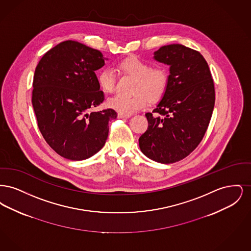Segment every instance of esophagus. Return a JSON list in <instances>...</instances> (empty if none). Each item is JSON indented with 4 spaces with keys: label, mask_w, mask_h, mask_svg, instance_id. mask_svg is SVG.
Masks as SVG:
<instances>
[{
    "label": "esophagus",
    "mask_w": 251,
    "mask_h": 251,
    "mask_svg": "<svg viewBox=\"0 0 251 251\" xmlns=\"http://www.w3.org/2000/svg\"><path fill=\"white\" fill-rule=\"evenodd\" d=\"M131 116L130 115H124L121 113H118V118L119 119H129Z\"/></svg>",
    "instance_id": "obj_1"
}]
</instances>
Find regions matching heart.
<instances>
[{
	"mask_svg": "<svg viewBox=\"0 0 251 251\" xmlns=\"http://www.w3.org/2000/svg\"><path fill=\"white\" fill-rule=\"evenodd\" d=\"M123 72L137 78L133 96L116 95L108 99L107 105L124 115L142 109L148 104V97L151 101L160 100L165 94L168 84V73L163 67H152L150 63L131 56L120 64ZM116 73L113 69H104L98 75V83L100 88L107 93H113L116 88Z\"/></svg>",
	"mask_w": 251,
	"mask_h": 251,
	"instance_id": "b5f03b06",
	"label": "heart"
}]
</instances>
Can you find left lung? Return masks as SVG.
Returning <instances> with one entry per match:
<instances>
[{
	"label": "left lung",
	"mask_w": 251,
	"mask_h": 251,
	"mask_svg": "<svg viewBox=\"0 0 251 251\" xmlns=\"http://www.w3.org/2000/svg\"><path fill=\"white\" fill-rule=\"evenodd\" d=\"M154 59L169 66L167 90L139 137L150 159L172 164L189 155L201 142L215 106V85L201 52L180 44L163 46Z\"/></svg>",
	"instance_id": "1"
}]
</instances>
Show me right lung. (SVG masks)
<instances>
[{"label":"right lung","mask_w":251,"mask_h":251,"mask_svg":"<svg viewBox=\"0 0 251 251\" xmlns=\"http://www.w3.org/2000/svg\"><path fill=\"white\" fill-rule=\"evenodd\" d=\"M105 58L95 49L67 40L48 50L36 66L32 103L37 126L60 156L85 160L104 146L113 109L92 111L102 103L95 71Z\"/></svg>","instance_id":"right-lung-1"}]
</instances>
